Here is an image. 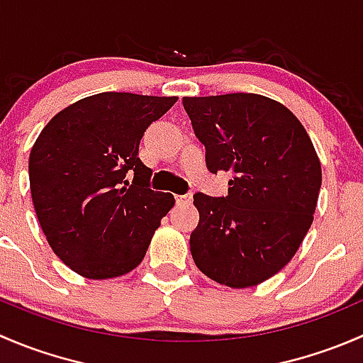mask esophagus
<instances>
[{"instance_id":"1","label":"esophagus","mask_w":363,"mask_h":363,"mask_svg":"<svg viewBox=\"0 0 363 363\" xmlns=\"http://www.w3.org/2000/svg\"><path fill=\"white\" fill-rule=\"evenodd\" d=\"M175 200H177V203H188L191 202V195H188V193L186 195H175Z\"/></svg>"}]
</instances>
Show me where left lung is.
Returning a JSON list of instances; mask_svg holds the SVG:
<instances>
[{"mask_svg": "<svg viewBox=\"0 0 363 363\" xmlns=\"http://www.w3.org/2000/svg\"><path fill=\"white\" fill-rule=\"evenodd\" d=\"M212 174L232 172L228 195L195 193L189 247L196 267L230 288L279 272L313 223L321 164L300 121L262 94L182 98Z\"/></svg>", "mask_w": 363, "mask_h": 363, "instance_id": "8db88e82", "label": "left lung"}]
</instances>
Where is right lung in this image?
Segmentation results:
<instances>
[{"label": "right lung", "mask_w": 363, "mask_h": 363, "mask_svg": "<svg viewBox=\"0 0 363 363\" xmlns=\"http://www.w3.org/2000/svg\"><path fill=\"white\" fill-rule=\"evenodd\" d=\"M175 96L100 93L49 121L29 155L36 218L52 251L73 272L108 279L144 259L170 193L151 189L138 158L145 130Z\"/></svg>", "instance_id": "obj_1"}]
</instances>
